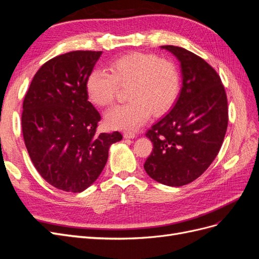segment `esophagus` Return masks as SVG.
<instances>
[{
  "label": "esophagus",
  "mask_w": 259,
  "mask_h": 259,
  "mask_svg": "<svg viewBox=\"0 0 259 259\" xmlns=\"http://www.w3.org/2000/svg\"><path fill=\"white\" fill-rule=\"evenodd\" d=\"M123 136H124V138H135L136 134L134 132L125 131V132H123Z\"/></svg>",
  "instance_id": "34e87169"
}]
</instances>
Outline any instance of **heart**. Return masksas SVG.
Masks as SVG:
<instances>
[{
    "label": "heart",
    "mask_w": 259,
    "mask_h": 259,
    "mask_svg": "<svg viewBox=\"0 0 259 259\" xmlns=\"http://www.w3.org/2000/svg\"><path fill=\"white\" fill-rule=\"evenodd\" d=\"M109 71L93 70L86 80V94L94 105L106 107L115 100L120 88H128V103L106 113V123L113 130H135L150 113H166L178 97L180 75L176 65L156 55L126 54L112 61Z\"/></svg>",
    "instance_id": "1"
}]
</instances>
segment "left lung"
<instances>
[{
  "mask_svg": "<svg viewBox=\"0 0 259 259\" xmlns=\"http://www.w3.org/2000/svg\"><path fill=\"white\" fill-rule=\"evenodd\" d=\"M179 60L183 88L170 112L146 136L153 150L145 170L155 182L180 187L200 177L215 160L228 126V101L221 76L189 51L161 46Z\"/></svg>",
  "mask_w": 259,
  "mask_h": 259,
  "instance_id": "1",
  "label": "left lung"
}]
</instances>
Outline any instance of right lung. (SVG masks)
<instances>
[{
	"label": "right lung",
	"instance_id": "right-lung-1",
	"mask_svg": "<svg viewBox=\"0 0 259 259\" xmlns=\"http://www.w3.org/2000/svg\"><path fill=\"white\" fill-rule=\"evenodd\" d=\"M103 52L59 55L37 70L22 104L21 127L30 159L53 187L82 192L98 178L109 147L121 133L97 134L101 116L86 94V80Z\"/></svg>",
	"mask_w": 259,
	"mask_h": 259
}]
</instances>
